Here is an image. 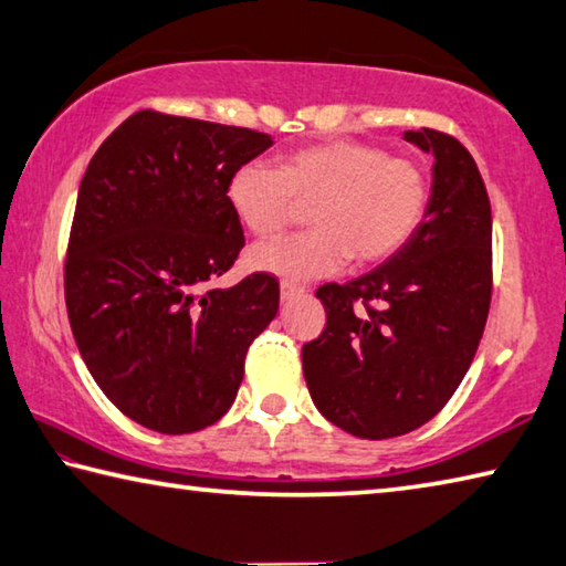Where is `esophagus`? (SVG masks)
<instances>
[{"mask_svg":"<svg viewBox=\"0 0 566 566\" xmlns=\"http://www.w3.org/2000/svg\"><path fill=\"white\" fill-rule=\"evenodd\" d=\"M300 294H304V286L292 284V282H282V302L296 300V296H300Z\"/></svg>","mask_w":566,"mask_h":566,"instance_id":"esophagus-1","label":"esophagus"}]
</instances>
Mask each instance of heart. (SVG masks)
<instances>
[{
    "label": "heart",
    "instance_id": "b5f03b06",
    "mask_svg": "<svg viewBox=\"0 0 566 566\" xmlns=\"http://www.w3.org/2000/svg\"><path fill=\"white\" fill-rule=\"evenodd\" d=\"M227 202L249 234H280L312 205L314 229L252 249L249 262L284 282H306L352 260L375 266L397 256L429 209V179L417 161L357 139H329L286 151L280 167L239 165Z\"/></svg>",
    "mask_w": 566,
    "mask_h": 566
}]
</instances>
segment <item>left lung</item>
Wrapping results in <instances>:
<instances>
[{
  "instance_id": "obj_1",
  "label": "left lung",
  "mask_w": 566,
  "mask_h": 566,
  "mask_svg": "<svg viewBox=\"0 0 566 566\" xmlns=\"http://www.w3.org/2000/svg\"><path fill=\"white\" fill-rule=\"evenodd\" d=\"M434 155L415 239L375 272L322 284L327 327L302 347L314 405L344 432H415L462 385L492 304V207L474 159L452 134L407 132Z\"/></svg>"
}]
</instances>
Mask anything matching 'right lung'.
Returning a JSON list of instances; mask_svg holds the SVG:
<instances>
[{
    "label": "right lung",
    "instance_id": "add662e5",
    "mask_svg": "<svg viewBox=\"0 0 566 566\" xmlns=\"http://www.w3.org/2000/svg\"><path fill=\"white\" fill-rule=\"evenodd\" d=\"M272 134L142 109L84 171L64 260L76 347L122 415L161 434L227 415L256 334L280 312V282L254 272L229 290L244 232L229 175Z\"/></svg>",
    "mask_w": 566,
    "mask_h": 566
}]
</instances>
